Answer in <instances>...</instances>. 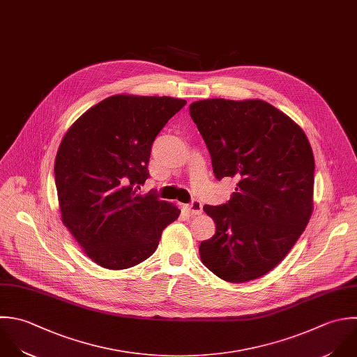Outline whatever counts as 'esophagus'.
Instances as JSON below:
<instances>
[{
	"label": "esophagus",
	"instance_id": "obj_1",
	"mask_svg": "<svg viewBox=\"0 0 357 357\" xmlns=\"http://www.w3.org/2000/svg\"><path fill=\"white\" fill-rule=\"evenodd\" d=\"M185 208L188 210V213H189L190 215H199V214L202 213V210H203V206H202V203H200V202L193 200L192 203L186 204V206H185Z\"/></svg>",
	"mask_w": 357,
	"mask_h": 357
}]
</instances>
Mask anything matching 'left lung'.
Segmentation results:
<instances>
[{
    "instance_id": "obj_1",
    "label": "left lung",
    "mask_w": 357,
    "mask_h": 357,
    "mask_svg": "<svg viewBox=\"0 0 357 357\" xmlns=\"http://www.w3.org/2000/svg\"><path fill=\"white\" fill-rule=\"evenodd\" d=\"M218 181L236 179L232 197L204 206L215 221L200 243L203 264L228 282L271 271L303 234L313 211L314 157L299 125L261 100L190 104Z\"/></svg>"
}]
</instances>
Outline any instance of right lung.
<instances>
[{"label":"right lung","instance_id":"obj_1","mask_svg":"<svg viewBox=\"0 0 357 357\" xmlns=\"http://www.w3.org/2000/svg\"><path fill=\"white\" fill-rule=\"evenodd\" d=\"M172 97L118 94L87 109L63 136L54 165L62 222L98 266L125 270L149 259L181 210L139 195L151 146L185 107Z\"/></svg>","mask_w":357,"mask_h":357}]
</instances>
